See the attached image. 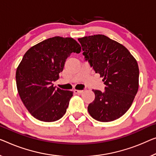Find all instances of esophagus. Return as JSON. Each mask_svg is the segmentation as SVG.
<instances>
[{"instance_id": "34e87169", "label": "esophagus", "mask_w": 156, "mask_h": 156, "mask_svg": "<svg viewBox=\"0 0 156 156\" xmlns=\"http://www.w3.org/2000/svg\"><path fill=\"white\" fill-rule=\"evenodd\" d=\"M73 92L75 94H81L83 92V90H74Z\"/></svg>"}]
</instances>
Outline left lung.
Wrapping results in <instances>:
<instances>
[{"instance_id": "1", "label": "left lung", "mask_w": 156, "mask_h": 156, "mask_svg": "<svg viewBox=\"0 0 156 156\" xmlns=\"http://www.w3.org/2000/svg\"><path fill=\"white\" fill-rule=\"evenodd\" d=\"M78 41L86 60L106 85L104 92L92 90L95 99L88 106V112L100 122L118 119L130 108L137 93V62L124 45L104 35L85 36Z\"/></svg>"}]
</instances>
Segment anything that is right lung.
<instances>
[{
    "instance_id": "1",
    "label": "right lung",
    "mask_w": 156,
    "mask_h": 156,
    "mask_svg": "<svg viewBox=\"0 0 156 156\" xmlns=\"http://www.w3.org/2000/svg\"><path fill=\"white\" fill-rule=\"evenodd\" d=\"M80 51V44L73 38L55 36L25 53L16 71V83L23 104L35 118L54 122L66 113L73 92L56 90L52 82L59 79L71 53Z\"/></svg>"
}]
</instances>
